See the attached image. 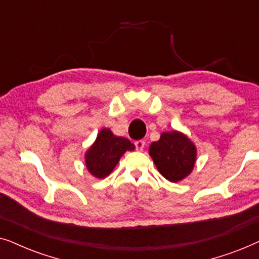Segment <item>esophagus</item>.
Returning a JSON list of instances; mask_svg holds the SVG:
<instances>
[{
  "label": "esophagus",
  "instance_id": "1",
  "mask_svg": "<svg viewBox=\"0 0 259 259\" xmlns=\"http://www.w3.org/2000/svg\"><path fill=\"white\" fill-rule=\"evenodd\" d=\"M135 146H136L137 150H143L144 146H146V142H144L143 140H139V141H136V142H135Z\"/></svg>",
  "mask_w": 259,
  "mask_h": 259
}]
</instances>
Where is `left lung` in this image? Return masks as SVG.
Segmentation results:
<instances>
[{
    "mask_svg": "<svg viewBox=\"0 0 259 259\" xmlns=\"http://www.w3.org/2000/svg\"><path fill=\"white\" fill-rule=\"evenodd\" d=\"M149 154L157 170L170 182L187 178L196 161L194 143L177 130L161 134L160 140L150 144Z\"/></svg>",
    "mask_w": 259,
    "mask_h": 259,
    "instance_id": "left-lung-1",
    "label": "left lung"
}]
</instances>
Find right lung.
Listing matches in <instances>:
<instances>
[{"instance_id":"1","label":"right lung","mask_w":259,"mask_h":259,"mask_svg":"<svg viewBox=\"0 0 259 259\" xmlns=\"http://www.w3.org/2000/svg\"><path fill=\"white\" fill-rule=\"evenodd\" d=\"M134 149L135 146L129 140L113 135L111 130L104 127L85 153L86 168L95 178L104 179L113 170L122 155Z\"/></svg>"}]
</instances>
